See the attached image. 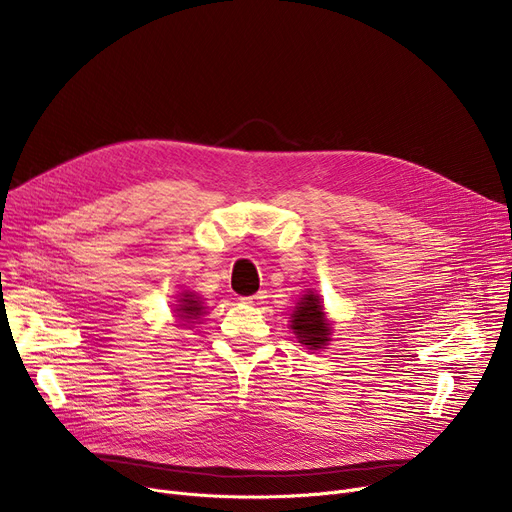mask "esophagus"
Listing matches in <instances>:
<instances>
[{"label":"esophagus","instance_id":"1","mask_svg":"<svg viewBox=\"0 0 512 512\" xmlns=\"http://www.w3.org/2000/svg\"><path fill=\"white\" fill-rule=\"evenodd\" d=\"M267 299V294H265V290H259L257 294H251V297H242L240 301L245 303V305H253V307H257V305H261L263 301Z\"/></svg>","mask_w":512,"mask_h":512}]
</instances>
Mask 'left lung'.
Masks as SVG:
<instances>
[{
	"instance_id": "obj_1",
	"label": "left lung",
	"mask_w": 512,
	"mask_h": 512,
	"mask_svg": "<svg viewBox=\"0 0 512 512\" xmlns=\"http://www.w3.org/2000/svg\"><path fill=\"white\" fill-rule=\"evenodd\" d=\"M292 330L301 344H307L309 348H321L330 340V324L324 315V307L311 290L301 299L297 311L292 313Z\"/></svg>"
}]
</instances>
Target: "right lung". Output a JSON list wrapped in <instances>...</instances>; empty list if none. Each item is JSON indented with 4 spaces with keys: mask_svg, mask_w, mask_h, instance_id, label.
Here are the masks:
<instances>
[{
    "mask_svg": "<svg viewBox=\"0 0 512 512\" xmlns=\"http://www.w3.org/2000/svg\"><path fill=\"white\" fill-rule=\"evenodd\" d=\"M178 303L180 305L176 307V313L182 319H197L203 313V305H201V301L195 297L193 292H184L182 299Z\"/></svg>",
    "mask_w": 512,
    "mask_h": 512,
    "instance_id": "obj_1",
    "label": "right lung"
}]
</instances>
